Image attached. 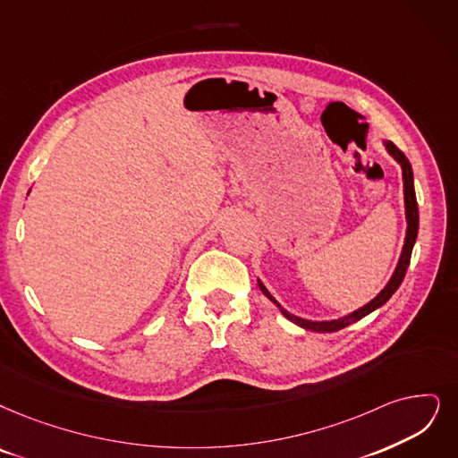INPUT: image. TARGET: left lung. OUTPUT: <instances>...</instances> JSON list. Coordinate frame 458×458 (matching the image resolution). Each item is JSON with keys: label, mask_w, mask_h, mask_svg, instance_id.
<instances>
[{"label": "left lung", "mask_w": 458, "mask_h": 458, "mask_svg": "<svg viewBox=\"0 0 458 458\" xmlns=\"http://www.w3.org/2000/svg\"><path fill=\"white\" fill-rule=\"evenodd\" d=\"M383 146H386L387 154L398 163L400 169H402V182H404V210H406V225H408L406 227L404 246H402V253H400V258H398L396 268L393 272V276L389 278V282L386 284V287H383L370 302H367L364 306L353 310L352 314H345V316H342L338 319L312 321V319H304V318L289 314L287 310L270 295V291L263 285V282L258 280V285L263 291V295L270 302L276 304L280 308V312L289 321H293L295 325L306 328V331H314V333H335V331H340V328L352 325V323L362 319L364 316H369L370 312H374V310L381 308L383 304H386L394 295V291L400 287L402 280H404V274L408 270V265H410V259H411V250H413V244H415V239H417V231H419V210H417V199H415V188H413V171H411V165H410L408 157L402 154L391 140H383Z\"/></svg>", "instance_id": "left-lung-1"}]
</instances>
